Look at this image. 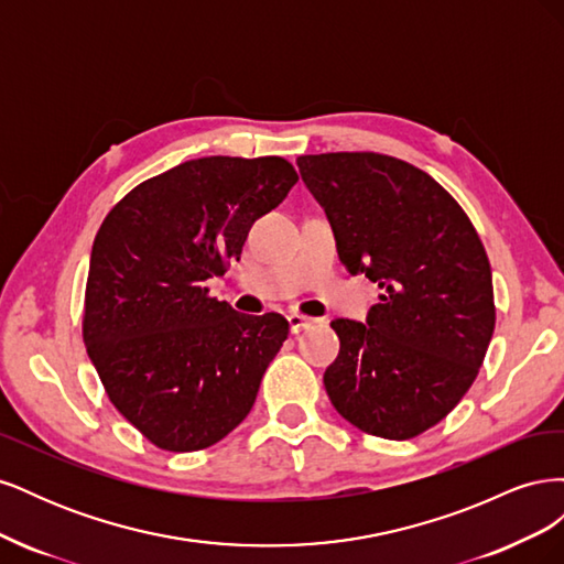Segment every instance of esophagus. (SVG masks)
<instances>
[{
    "instance_id": "1",
    "label": "esophagus",
    "mask_w": 564,
    "mask_h": 564,
    "mask_svg": "<svg viewBox=\"0 0 564 564\" xmlns=\"http://www.w3.org/2000/svg\"><path fill=\"white\" fill-rule=\"evenodd\" d=\"M286 322H289V332H292V334H299V332H303V329H308L311 324H313L311 317H303V315H299V313L289 315Z\"/></svg>"
}]
</instances>
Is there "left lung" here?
Instances as JSON below:
<instances>
[{
  "mask_svg": "<svg viewBox=\"0 0 564 564\" xmlns=\"http://www.w3.org/2000/svg\"><path fill=\"white\" fill-rule=\"evenodd\" d=\"M296 164L340 263L381 289L367 324L332 322L340 350L324 388L355 429L412 440L460 402L487 355L497 308L480 235L445 187L398 158L324 152Z\"/></svg>",
  "mask_w": 564,
  "mask_h": 564,
  "instance_id": "left-lung-1",
  "label": "left lung"
}]
</instances>
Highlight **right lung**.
<instances>
[{
  "mask_svg": "<svg viewBox=\"0 0 564 564\" xmlns=\"http://www.w3.org/2000/svg\"><path fill=\"white\" fill-rule=\"evenodd\" d=\"M284 158H202L152 176L100 224L82 336L110 402L164 452L216 445L251 412L289 322L242 315L207 280L296 185Z\"/></svg>",
  "mask_w": 564,
  "mask_h": 564,
  "instance_id": "obj_1",
  "label": "right lung"
}]
</instances>
